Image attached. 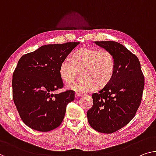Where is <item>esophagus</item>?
Here are the masks:
<instances>
[{
	"label": "esophagus",
	"instance_id": "1",
	"mask_svg": "<svg viewBox=\"0 0 156 156\" xmlns=\"http://www.w3.org/2000/svg\"><path fill=\"white\" fill-rule=\"evenodd\" d=\"M82 96V95H81L80 94H78V93H76V94H75V98L76 99H78V97H81Z\"/></svg>",
	"mask_w": 156,
	"mask_h": 156
}]
</instances>
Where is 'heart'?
Masks as SVG:
<instances>
[{"mask_svg": "<svg viewBox=\"0 0 156 156\" xmlns=\"http://www.w3.org/2000/svg\"><path fill=\"white\" fill-rule=\"evenodd\" d=\"M115 68L113 55L107 50L84 48L66 58L60 64L59 76L66 83L75 78L76 71H81L80 81L69 83L66 89L77 93L93 92L106 86L114 75Z\"/></svg>", "mask_w": 156, "mask_h": 156, "instance_id": "b5f03b06", "label": "heart"}]
</instances>
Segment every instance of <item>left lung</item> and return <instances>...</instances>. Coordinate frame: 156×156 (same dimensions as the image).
<instances>
[{
    "instance_id": "1",
    "label": "left lung",
    "mask_w": 156,
    "mask_h": 156,
    "mask_svg": "<svg viewBox=\"0 0 156 156\" xmlns=\"http://www.w3.org/2000/svg\"><path fill=\"white\" fill-rule=\"evenodd\" d=\"M115 59L114 75L98 93L92 94L93 105L87 120L93 129L113 133L131 121L140 106L144 77L137 57L115 41H94Z\"/></svg>"
}]
</instances>
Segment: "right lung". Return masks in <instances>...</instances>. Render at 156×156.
<instances>
[{
    "mask_svg": "<svg viewBox=\"0 0 156 156\" xmlns=\"http://www.w3.org/2000/svg\"><path fill=\"white\" fill-rule=\"evenodd\" d=\"M80 43L45 45L23 55L12 76L13 100L19 114L30 128L49 132L63 120L74 92H52L63 87L60 64Z\"/></svg>",
    "mask_w": 156,
    "mask_h": 156,
    "instance_id": "right-lung-1",
    "label": "right lung"
}]
</instances>
